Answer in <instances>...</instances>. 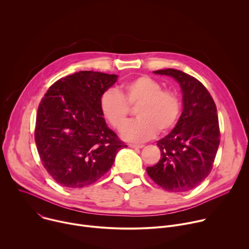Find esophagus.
I'll list each match as a JSON object with an SVG mask.
<instances>
[{
    "label": "esophagus",
    "mask_w": 249,
    "mask_h": 249,
    "mask_svg": "<svg viewBox=\"0 0 249 249\" xmlns=\"http://www.w3.org/2000/svg\"><path fill=\"white\" fill-rule=\"evenodd\" d=\"M129 147L130 148H132V149H142L144 147V145H136V144H130L129 145Z\"/></svg>",
    "instance_id": "esophagus-1"
}]
</instances>
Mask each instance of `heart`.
<instances>
[{"instance_id": "obj_1", "label": "heart", "mask_w": 249, "mask_h": 249, "mask_svg": "<svg viewBox=\"0 0 249 249\" xmlns=\"http://www.w3.org/2000/svg\"><path fill=\"white\" fill-rule=\"evenodd\" d=\"M130 107L138 108V120L129 124L122 137L134 143L152 139L158 130H171L181 112V102L175 92L162 89L156 80L142 76L121 84L115 90L105 91L99 99V109L111 127L121 131L129 121Z\"/></svg>"}]
</instances>
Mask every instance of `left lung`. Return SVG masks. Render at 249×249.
<instances>
[{
  "label": "left lung",
  "mask_w": 249,
  "mask_h": 249,
  "mask_svg": "<svg viewBox=\"0 0 249 249\" xmlns=\"http://www.w3.org/2000/svg\"><path fill=\"white\" fill-rule=\"evenodd\" d=\"M173 78L182 92V113L173 130L158 141L161 159L148 166L151 178L170 192L198 186L212 170L220 145L217 107L207 89L194 77L175 69L154 72Z\"/></svg>",
  "instance_id": "8db88e82"
}]
</instances>
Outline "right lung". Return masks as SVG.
<instances>
[{
  "label": "right lung",
  "instance_id": "1",
  "mask_svg": "<svg viewBox=\"0 0 249 249\" xmlns=\"http://www.w3.org/2000/svg\"><path fill=\"white\" fill-rule=\"evenodd\" d=\"M117 78L81 71L54 83L40 101L35 143L43 166L58 184L68 188L92 184L127 147L99 109L100 96Z\"/></svg>",
  "mask_w": 249,
  "mask_h": 249
}]
</instances>
